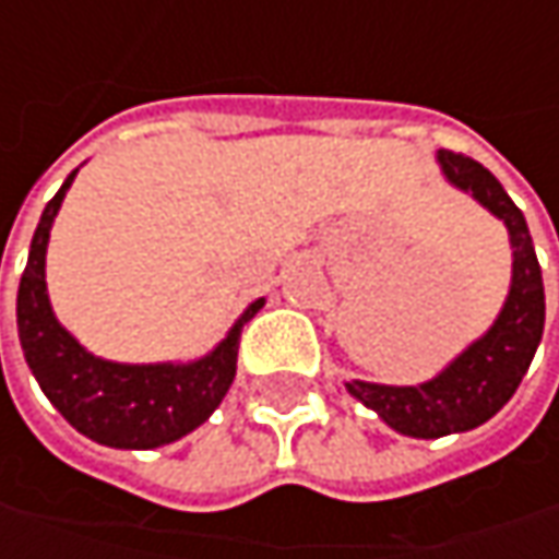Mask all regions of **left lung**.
Segmentation results:
<instances>
[{
	"instance_id": "obj_1",
	"label": "left lung",
	"mask_w": 559,
	"mask_h": 559,
	"mask_svg": "<svg viewBox=\"0 0 559 559\" xmlns=\"http://www.w3.org/2000/svg\"><path fill=\"white\" fill-rule=\"evenodd\" d=\"M439 167L448 183L473 195L507 226L513 270L504 308L495 323L476 342H469L441 373L419 385H382L364 379L345 382L348 395L376 411L385 426L411 439L469 432L495 417L523 382L545 333V283L523 211L510 202L504 186L479 162L454 152H439Z\"/></svg>"
}]
</instances>
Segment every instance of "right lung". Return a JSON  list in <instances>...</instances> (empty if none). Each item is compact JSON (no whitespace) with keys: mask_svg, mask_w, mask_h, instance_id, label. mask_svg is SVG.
<instances>
[{"mask_svg":"<svg viewBox=\"0 0 559 559\" xmlns=\"http://www.w3.org/2000/svg\"><path fill=\"white\" fill-rule=\"evenodd\" d=\"M76 170L46 204L17 286V338L43 395L80 436L120 451H152L183 439L211 417L233 385L239 335L264 298L251 301L229 333L199 360L118 364L86 352L68 333L46 292V248Z\"/></svg>","mask_w":559,"mask_h":559,"instance_id":"right-lung-1","label":"right lung"}]
</instances>
